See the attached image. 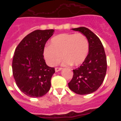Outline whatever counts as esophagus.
Segmentation results:
<instances>
[{
  "label": "esophagus",
  "instance_id": "1",
  "mask_svg": "<svg viewBox=\"0 0 121 121\" xmlns=\"http://www.w3.org/2000/svg\"><path fill=\"white\" fill-rule=\"evenodd\" d=\"M62 69V68H59V67H56V68H55V71H56V72H58V71H60Z\"/></svg>",
  "mask_w": 121,
  "mask_h": 121
}]
</instances>
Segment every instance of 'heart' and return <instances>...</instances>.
<instances>
[{
  "label": "heart",
  "mask_w": 121,
  "mask_h": 121,
  "mask_svg": "<svg viewBox=\"0 0 121 121\" xmlns=\"http://www.w3.org/2000/svg\"><path fill=\"white\" fill-rule=\"evenodd\" d=\"M89 43L82 33H64L53 37L50 45L46 46L43 56L49 65H57L64 58L62 65L79 66L88 56Z\"/></svg>",
  "instance_id": "obj_1"
}]
</instances>
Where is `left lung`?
<instances>
[{
  "instance_id": "8db88e82",
  "label": "left lung",
  "mask_w": 121,
  "mask_h": 121,
  "mask_svg": "<svg viewBox=\"0 0 121 121\" xmlns=\"http://www.w3.org/2000/svg\"><path fill=\"white\" fill-rule=\"evenodd\" d=\"M71 30L85 35L89 43L88 54L79 68L73 70V77L68 83L71 91L78 95L95 92L102 84L107 71V58L99 37L89 29L79 27Z\"/></svg>"
}]
</instances>
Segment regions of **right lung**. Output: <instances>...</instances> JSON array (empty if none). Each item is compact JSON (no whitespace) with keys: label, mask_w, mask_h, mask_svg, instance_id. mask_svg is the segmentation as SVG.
I'll return each instance as SVG.
<instances>
[{"label":"right lung","mask_w":121,"mask_h":121,"mask_svg":"<svg viewBox=\"0 0 121 121\" xmlns=\"http://www.w3.org/2000/svg\"><path fill=\"white\" fill-rule=\"evenodd\" d=\"M54 30H35L22 39L14 51L13 74L18 88L31 98L43 96L50 90L54 68L43 59L45 45Z\"/></svg>","instance_id":"add662e5"}]
</instances>
